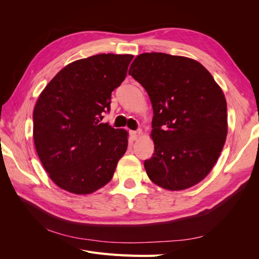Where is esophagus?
I'll list each match as a JSON object with an SVG mask.
<instances>
[{
  "label": "esophagus",
  "mask_w": 259,
  "mask_h": 259,
  "mask_svg": "<svg viewBox=\"0 0 259 259\" xmlns=\"http://www.w3.org/2000/svg\"><path fill=\"white\" fill-rule=\"evenodd\" d=\"M142 131L140 130H138V131H133V132H131V136H132V138H133V140H136L137 138H139L140 136H142Z\"/></svg>",
  "instance_id": "1"
}]
</instances>
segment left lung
<instances>
[{"label":"left lung","instance_id":"1","mask_svg":"<svg viewBox=\"0 0 259 259\" xmlns=\"http://www.w3.org/2000/svg\"><path fill=\"white\" fill-rule=\"evenodd\" d=\"M128 73L143 85L153 108L148 177L170 191L199 184L214 167L228 133L221 86L199 61L164 53L138 55Z\"/></svg>","mask_w":259,"mask_h":259}]
</instances>
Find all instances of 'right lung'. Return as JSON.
<instances>
[{"mask_svg":"<svg viewBox=\"0 0 259 259\" xmlns=\"http://www.w3.org/2000/svg\"><path fill=\"white\" fill-rule=\"evenodd\" d=\"M133 55L99 54L62 68L33 110L35 150L61 189L90 194L107 185L126 152L128 133L100 123L111 93L124 81Z\"/></svg>","mask_w":259,"mask_h":259,"instance_id":"right-lung-1","label":"right lung"}]
</instances>
